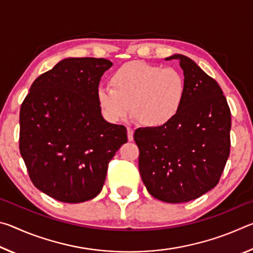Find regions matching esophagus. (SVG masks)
<instances>
[{"instance_id":"esophagus-1","label":"esophagus","mask_w":253,"mask_h":253,"mask_svg":"<svg viewBox=\"0 0 253 253\" xmlns=\"http://www.w3.org/2000/svg\"><path fill=\"white\" fill-rule=\"evenodd\" d=\"M127 137H128V140H129V142H131V140L134 139V129L130 127L127 128Z\"/></svg>"}]
</instances>
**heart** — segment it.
I'll use <instances>...</instances> for the list:
<instances>
[{
    "instance_id": "1",
    "label": "heart",
    "mask_w": 253,
    "mask_h": 253,
    "mask_svg": "<svg viewBox=\"0 0 253 253\" xmlns=\"http://www.w3.org/2000/svg\"><path fill=\"white\" fill-rule=\"evenodd\" d=\"M110 83L113 88L98 89L97 100L111 123L126 119L131 107L144 125L165 126L177 116L185 99V79L174 68L128 62L114 72Z\"/></svg>"
}]
</instances>
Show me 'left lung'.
<instances>
[{
	"instance_id": "1",
	"label": "left lung",
	"mask_w": 253,
	"mask_h": 253,
	"mask_svg": "<svg viewBox=\"0 0 253 253\" xmlns=\"http://www.w3.org/2000/svg\"><path fill=\"white\" fill-rule=\"evenodd\" d=\"M186 93L176 117L157 128H138L139 173L149 194L168 203L195 200L219 183L230 154L231 111L215 80L190 58L174 54Z\"/></svg>"
}]
</instances>
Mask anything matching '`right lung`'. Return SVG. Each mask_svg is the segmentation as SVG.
Returning <instances> with one entry per match:
<instances>
[{
	"mask_svg": "<svg viewBox=\"0 0 253 253\" xmlns=\"http://www.w3.org/2000/svg\"><path fill=\"white\" fill-rule=\"evenodd\" d=\"M113 63L68 58L34 80L20 110V153L37 188L60 202L100 193L127 129L101 116L97 90Z\"/></svg>",
	"mask_w": 253,
	"mask_h": 253,
	"instance_id": "1",
	"label": "right lung"
}]
</instances>
